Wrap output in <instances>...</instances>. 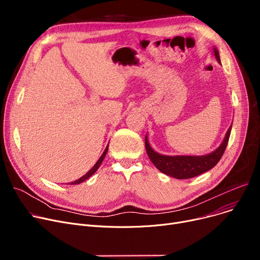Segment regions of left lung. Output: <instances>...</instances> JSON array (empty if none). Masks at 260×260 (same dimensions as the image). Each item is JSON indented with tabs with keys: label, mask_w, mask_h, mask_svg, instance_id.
Returning a JSON list of instances; mask_svg holds the SVG:
<instances>
[{
	"label": "left lung",
	"mask_w": 260,
	"mask_h": 260,
	"mask_svg": "<svg viewBox=\"0 0 260 260\" xmlns=\"http://www.w3.org/2000/svg\"><path fill=\"white\" fill-rule=\"evenodd\" d=\"M213 53H214L217 62L220 64V57L216 47H213ZM232 125L229 127L223 141L221 144L211 153L205 155H162L157 153L156 151L151 148L148 136L145 137V146L147 154L150 160L157 169L166 175L177 179H187L192 178L197 175H201L209 170L213 167H215L216 164L220 160L225 147L230 137Z\"/></svg>",
	"instance_id": "obj_1"
}]
</instances>
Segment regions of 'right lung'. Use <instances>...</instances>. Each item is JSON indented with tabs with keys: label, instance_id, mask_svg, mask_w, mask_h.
Wrapping results in <instances>:
<instances>
[{
	"label": "right lung",
	"instance_id": "obj_1",
	"mask_svg": "<svg viewBox=\"0 0 260 260\" xmlns=\"http://www.w3.org/2000/svg\"><path fill=\"white\" fill-rule=\"evenodd\" d=\"M108 147H109V145H107L105 151L103 152V154L101 155V157L99 158V160L95 162V165H94L92 168H91V169H90L85 175H83L81 178L76 179V180H74V181H72V182H69V184H70V185H79V184H81V182H83V181H85L86 179H88L90 176H92V175L96 172V170L99 169V168H100L101 164L103 162V160H104V158H105V156H106V154H107V151H108Z\"/></svg>",
	"mask_w": 260,
	"mask_h": 260
}]
</instances>
